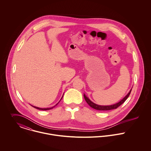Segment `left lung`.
Wrapping results in <instances>:
<instances>
[{
  "mask_svg": "<svg viewBox=\"0 0 151 151\" xmlns=\"http://www.w3.org/2000/svg\"><path fill=\"white\" fill-rule=\"evenodd\" d=\"M132 89L129 91V93L121 100L119 102L112 104V105H108V106H102V105H99L97 104L94 103H93V101H91V100L89 99V97H88L85 94H84V98L86 100V101L87 102V103L91 106V107H92L94 109L97 110H102V111H105V110H113V109H117L118 107H119L120 105H121L122 103H124V101L127 99V98L128 97V96H129L131 91Z\"/></svg>",
  "mask_w": 151,
  "mask_h": 151,
  "instance_id": "1",
  "label": "left lung"
}]
</instances>
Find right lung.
<instances>
[{"mask_svg":"<svg viewBox=\"0 0 151 151\" xmlns=\"http://www.w3.org/2000/svg\"><path fill=\"white\" fill-rule=\"evenodd\" d=\"M62 97H63V96H62V98L60 99V100H61V99H62ZM60 101H59V102H60ZM59 102H58V103H59ZM58 103H57V104L55 106H57V105L58 104ZM31 106L32 107H34V108L37 109H38V110H50V109H53V108H54V107L55 106H54V107H50V108H43V109H42V108H40V107H35V106H32V105H31Z\"/></svg>","mask_w":151,"mask_h":151,"instance_id":"right-lung-1","label":"right lung"}]
</instances>
